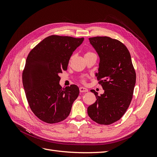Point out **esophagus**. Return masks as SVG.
Segmentation results:
<instances>
[{
  "label": "esophagus",
  "mask_w": 157,
  "mask_h": 157,
  "mask_svg": "<svg viewBox=\"0 0 157 157\" xmlns=\"http://www.w3.org/2000/svg\"><path fill=\"white\" fill-rule=\"evenodd\" d=\"M79 90H80V92L81 93H83V92H86L88 91V90L86 88H84V87H80L79 88Z\"/></svg>",
  "instance_id": "34e87169"
}]
</instances>
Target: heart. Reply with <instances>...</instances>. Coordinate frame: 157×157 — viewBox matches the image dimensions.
Listing matches in <instances>:
<instances>
[{
	"mask_svg": "<svg viewBox=\"0 0 157 157\" xmlns=\"http://www.w3.org/2000/svg\"><path fill=\"white\" fill-rule=\"evenodd\" d=\"M94 53H92V52H87V53L85 54V55H89V54H92Z\"/></svg>",
	"mask_w": 157,
	"mask_h": 157,
	"instance_id": "heart-1",
	"label": "heart"
}]
</instances>
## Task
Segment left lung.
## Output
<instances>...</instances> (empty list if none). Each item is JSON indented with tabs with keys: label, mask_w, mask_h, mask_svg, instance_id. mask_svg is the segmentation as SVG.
Here are the masks:
<instances>
[{
	"label": "left lung",
	"mask_w": 157,
	"mask_h": 157,
	"mask_svg": "<svg viewBox=\"0 0 157 157\" xmlns=\"http://www.w3.org/2000/svg\"><path fill=\"white\" fill-rule=\"evenodd\" d=\"M89 40L99 58L96 77L104 93L99 96L91 90L97 99L88 107V115L99 124H111L121 119L130 105L136 72L130 52L121 42L108 36L92 37Z\"/></svg>",
	"instance_id": "left-lung-1"
}]
</instances>
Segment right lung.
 Segmentation results:
<instances>
[{"label":"right lung","instance_id":"obj_1","mask_svg":"<svg viewBox=\"0 0 157 157\" xmlns=\"http://www.w3.org/2000/svg\"><path fill=\"white\" fill-rule=\"evenodd\" d=\"M84 38L52 35L45 38L28 55L22 74L28 103L40 120L49 124L67 118L79 94L77 85L63 88L59 73L67 69L73 52Z\"/></svg>","mask_w":157,"mask_h":157}]
</instances>
